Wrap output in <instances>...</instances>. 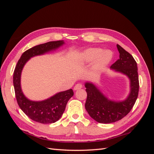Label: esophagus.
<instances>
[{"instance_id":"34e87169","label":"esophagus","mask_w":154,"mask_h":154,"mask_svg":"<svg viewBox=\"0 0 154 154\" xmlns=\"http://www.w3.org/2000/svg\"><path fill=\"white\" fill-rule=\"evenodd\" d=\"M83 87V85L82 83H77V84L74 86V91H76V90H79L80 89V88H82Z\"/></svg>"}]
</instances>
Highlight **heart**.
Masks as SVG:
<instances>
[{"mask_svg":"<svg viewBox=\"0 0 154 154\" xmlns=\"http://www.w3.org/2000/svg\"><path fill=\"white\" fill-rule=\"evenodd\" d=\"M84 58L87 62L96 60L94 68L96 69H101L109 63L112 58V54L110 51H102L101 49L92 48L85 51Z\"/></svg>","mask_w":154,"mask_h":154,"instance_id":"obj_1","label":"heart"}]
</instances>
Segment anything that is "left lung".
<instances>
[{
  "label": "left lung",
  "instance_id": "obj_1",
  "mask_svg": "<svg viewBox=\"0 0 154 154\" xmlns=\"http://www.w3.org/2000/svg\"><path fill=\"white\" fill-rule=\"evenodd\" d=\"M119 58L111 66L116 71L126 74L130 80V93L125 101H110L91 83H86L87 94L85 109L91 117L100 123H111L127 116L136 103L138 96L139 83L137 66L132 56L119 45H117Z\"/></svg>",
  "mask_w": 154,
  "mask_h": 154
}]
</instances>
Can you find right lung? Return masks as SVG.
<instances>
[{"instance_id":"add662e5","label":"right lung","mask_w":154,"mask_h":154,"mask_svg":"<svg viewBox=\"0 0 154 154\" xmlns=\"http://www.w3.org/2000/svg\"><path fill=\"white\" fill-rule=\"evenodd\" d=\"M64 44L63 40L49 42L26 51L18 60L13 74V85L18 106L32 120L42 124L54 123L61 118L69 100L73 96L72 89L59 92L42 101H32L23 94L20 87V75L23 67L30 58L55 49Z\"/></svg>"}]
</instances>
